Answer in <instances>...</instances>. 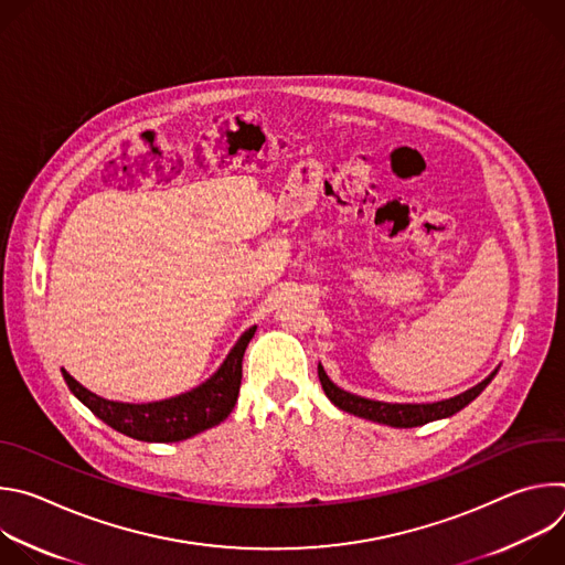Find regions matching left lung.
<instances>
[{
  "instance_id": "8db88e82",
  "label": "left lung",
  "mask_w": 565,
  "mask_h": 565,
  "mask_svg": "<svg viewBox=\"0 0 565 565\" xmlns=\"http://www.w3.org/2000/svg\"><path fill=\"white\" fill-rule=\"evenodd\" d=\"M499 369H494L486 380L478 382L476 386L447 397V399H438V402H382V399H371V397H362L355 393H349L344 388H340L324 371V366L317 364V373H319V382L321 388H324L327 397L333 402V405L347 414H353L358 418L364 420H373L380 425H388V427H399V429H409V427H420L434 420H443L449 418L454 414H458L462 407H467L473 397L480 395V391L486 388L492 377L497 375Z\"/></svg>"
}]
</instances>
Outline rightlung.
<instances>
[{
	"label": "right lung",
	"mask_w": 565,
	"mask_h": 565,
	"mask_svg": "<svg viewBox=\"0 0 565 565\" xmlns=\"http://www.w3.org/2000/svg\"><path fill=\"white\" fill-rule=\"evenodd\" d=\"M255 331L257 327H250L236 340L227 358L205 382L181 395L145 405L105 399L73 380L64 369L62 375L71 393L111 429L142 443H179L221 425L230 416L238 397L241 362Z\"/></svg>",
	"instance_id": "obj_1"
}]
</instances>
